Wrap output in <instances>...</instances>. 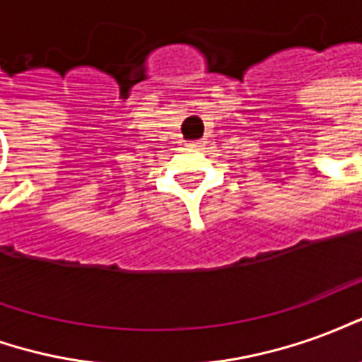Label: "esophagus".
I'll list each match as a JSON object with an SVG mask.
<instances>
[{"label": "esophagus", "instance_id": "34e87169", "mask_svg": "<svg viewBox=\"0 0 362 362\" xmlns=\"http://www.w3.org/2000/svg\"><path fill=\"white\" fill-rule=\"evenodd\" d=\"M188 147H192V149H202V147H204V141H192L188 143Z\"/></svg>", "mask_w": 362, "mask_h": 362}]
</instances>
